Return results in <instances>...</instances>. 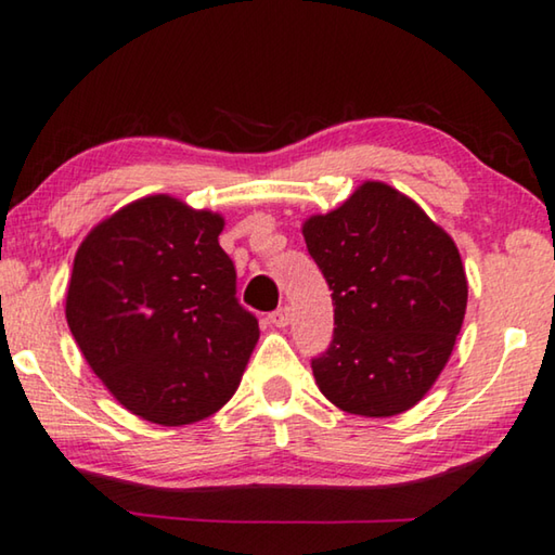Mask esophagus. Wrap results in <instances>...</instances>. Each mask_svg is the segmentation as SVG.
<instances>
[{"mask_svg":"<svg viewBox=\"0 0 555 555\" xmlns=\"http://www.w3.org/2000/svg\"><path fill=\"white\" fill-rule=\"evenodd\" d=\"M270 322L275 327H287L289 325V307H278L275 312H270Z\"/></svg>","mask_w":555,"mask_h":555,"instance_id":"1","label":"esophagus"}]
</instances>
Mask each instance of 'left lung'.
Here are the masks:
<instances>
[{"label":"left lung","instance_id":"obj_1","mask_svg":"<svg viewBox=\"0 0 555 555\" xmlns=\"http://www.w3.org/2000/svg\"><path fill=\"white\" fill-rule=\"evenodd\" d=\"M302 235L335 305V335L312 360L322 395L360 416L422 402L464 325L468 283L456 243L382 181L307 218Z\"/></svg>","mask_w":555,"mask_h":555}]
</instances>
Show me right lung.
<instances>
[{
	"label": "right lung",
	"mask_w": 555,
	"mask_h": 555,
	"mask_svg": "<svg viewBox=\"0 0 555 555\" xmlns=\"http://www.w3.org/2000/svg\"><path fill=\"white\" fill-rule=\"evenodd\" d=\"M220 212L146 195L83 237L66 322L83 360L131 414L183 426L235 395L260 330L235 297Z\"/></svg>",
	"instance_id": "1"
}]
</instances>
